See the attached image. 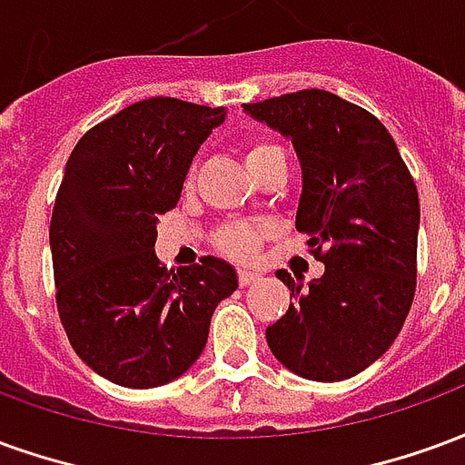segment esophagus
<instances>
[{"mask_svg": "<svg viewBox=\"0 0 465 465\" xmlns=\"http://www.w3.org/2000/svg\"><path fill=\"white\" fill-rule=\"evenodd\" d=\"M256 279H259V273L246 272V269H242V272H239V283H242V286H252Z\"/></svg>", "mask_w": 465, "mask_h": 465, "instance_id": "esophagus-1", "label": "esophagus"}]
</instances>
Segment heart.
Listing matches in <instances>:
<instances>
[{"label": "heart", "mask_w": 465, "mask_h": 465, "mask_svg": "<svg viewBox=\"0 0 465 465\" xmlns=\"http://www.w3.org/2000/svg\"><path fill=\"white\" fill-rule=\"evenodd\" d=\"M273 152H282L279 146H273L269 142H256L252 143L249 149H246V166L252 169L256 163L266 159L269 153ZM269 232V226H263V223H226L222 226L219 232H216V246H219V252H223L226 256H233V259H249L256 253L259 249V243H262L263 233Z\"/></svg>", "instance_id": "b5f03b06"}]
</instances>
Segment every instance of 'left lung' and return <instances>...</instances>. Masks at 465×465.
Segmentation results:
<instances>
[{
    "label": "left lung",
    "instance_id": "obj_1",
    "mask_svg": "<svg viewBox=\"0 0 465 465\" xmlns=\"http://www.w3.org/2000/svg\"><path fill=\"white\" fill-rule=\"evenodd\" d=\"M243 112L292 139L303 182L296 229L326 266L309 283L276 272L293 303L266 329L269 349L303 379H351L386 353L413 303V176L386 126L331 92L302 89Z\"/></svg>",
    "mask_w": 465,
    "mask_h": 465
}]
</instances>
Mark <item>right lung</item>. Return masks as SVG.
<instances>
[{
  "instance_id": "obj_1",
  "label": "right lung",
  "mask_w": 465,
  "mask_h": 465,
  "mask_svg": "<svg viewBox=\"0 0 465 465\" xmlns=\"http://www.w3.org/2000/svg\"><path fill=\"white\" fill-rule=\"evenodd\" d=\"M223 116V106L143 99L89 129L66 162L49 223L56 312L79 359L112 383L179 379L239 286L223 259L166 272L153 253L159 216Z\"/></svg>"
}]
</instances>
